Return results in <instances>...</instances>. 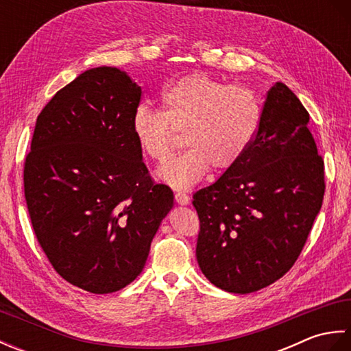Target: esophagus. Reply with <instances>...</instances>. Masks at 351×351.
Listing matches in <instances>:
<instances>
[{
    "label": "esophagus",
    "instance_id": "esophagus-1",
    "mask_svg": "<svg viewBox=\"0 0 351 351\" xmlns=\"http://www.w3.org/2000/svg\"><path fill=\"white\" fill-rule=\"evenodd\" d=\"M175 200H176L178 205H187L190 202V197L185 195V193L178 191L176 195H175Z\"/></svg>",
    "mask_w": 351,
    "mask_h": 351
}]
</instances>
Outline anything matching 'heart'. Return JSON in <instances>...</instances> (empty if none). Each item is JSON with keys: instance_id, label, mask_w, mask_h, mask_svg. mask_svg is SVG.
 <instances>
[{"instance_id": "b5f03b06", "label": "heart", "mask_w": 351, "mask_h": 351, "mask_svg": "<svg viewBox=\"0 0 351 351\" xmlns=\"http://www.w3.org/2000/svg\"><path fill=\"white\" fill-rule=\"evenodd\" d=\"M164 110L140 104L132 114V132L149 158L166 161L180 145L182 154L158 170V178L176 190H187L213 167L232 169L255 138L261 106L252 90L228 86L206 73H190L162 92Z\"/></svg>"}]
</instances>
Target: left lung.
Masks as SVG:
<instances>
[{
  "instance_id": "1",
  "label": "left lung",
  "mask_w": 351,
  "mask_h": 351,
  "mask_svg": "<svg viewBox=\"0 0 351 351\" xmlns=\"http://www.w3.org/2000/svg\"><path fill=\"white\" fill-rule=\"evenodd\" d=\"M309 113L283 83L267 92L243 158L193 195L196 258L213 285L249 294L280 279L299 258L324 196V162Z\"/></svg>"
}]
</instances>
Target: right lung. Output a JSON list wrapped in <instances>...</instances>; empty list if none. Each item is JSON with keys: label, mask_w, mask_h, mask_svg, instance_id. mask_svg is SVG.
I'll return each instance as SVG.
<instances>
[{"label": "right lung", "mask_w": 351, "mask_h": 351, "mask_svg": "<svg viewBox=\"0 0 351 351\" xmlns=\"http://www.w3.org/2000/svg\"><path fill=\"white\" fill-rule=\"evenodd\" d=\"M140 99L125 71L83 72L42 110L25 160V200L45 255L64 280L93 294L137 278L173 208L132 132Z\"/></svg>", "instance_id": "1"}]
</instances>
